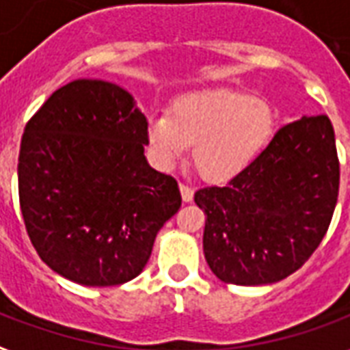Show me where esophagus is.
<instances>
[{"instance_id": "1", "label": "esophagus", "mask_w": 350, "mask_h": 350, "mask_svg": "<svg viewBox=\"0 0 350 350\" xmlns=\"http://www.w3.org/2000/svg\"><path fill=\"white\" fill-rule=\"evenodd\" d=\"M178 188H180V196H183V201L185 203H190V201L193 200V190L190 188V186L186 185H178Z\"/></svg>"}]
</instances>
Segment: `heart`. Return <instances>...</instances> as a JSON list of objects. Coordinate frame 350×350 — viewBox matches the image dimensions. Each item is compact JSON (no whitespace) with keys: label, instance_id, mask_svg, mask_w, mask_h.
Returning <instances> with one entry per match:
<instances>
[{"label":"heart","instance_id":"heart-1","mask_svg":"<svg viewBox=\"0 0 350 350\" xmlns=\"http://www.w3.org/2000/svg\"><path fill=\"white\" fill-rule=\"evenodd\" d=\"M272 132L274 113L265 100L234 91H203L180 96L170 116H150L145 136L160 167H173L193 147L201 177L228 183L261 157Z\"/></svg>","mask_w":350,"mask_h":350}]
</instances>
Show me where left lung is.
I'll use <instances>...</instances> for the list:
<instances>
[{"label": "left lung", "mask_w": 350, "mask_h": 350, "mask_svg": "<svg viewBox=\"0 0 350 350\" xmlns=\"http://www.w3.org/2000/svg\"><path fill=\"white\" fill-rule=\"evenodd\" d=\"M338 190L330 119L302 117L285 124L246 172L193 196L206 216L203 252L211 270L234 285L291 276L326 234Z\"/></svg>", "instance_id": "obj_1"}]
</instances>
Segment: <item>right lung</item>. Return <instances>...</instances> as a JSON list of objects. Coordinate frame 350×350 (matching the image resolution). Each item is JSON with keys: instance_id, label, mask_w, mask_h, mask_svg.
Masks as SVG:
<instances>
[{"instance_id": "right-lung-1", "label": "right lung", "mask_w": 350, "mask_h": 350, "mask_svg": "<svg viewBox=\"0 0 350 350\" xmlns=\"http://www.w3.org/2000/svg\"><path fill=\"white\" fill-rule=\"evenodd\" d=\"M147 119L104 80L59 88L25 124L18 196L42 261L88 287L142 274L157 233L180 208L177 180L145 158Z\"/></svg>"}]
</instances>
